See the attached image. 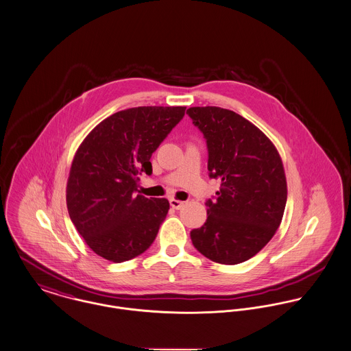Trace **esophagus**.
Listing matches in <instances>:
<instances>
[{"mask_svg": "<svg viewBox=\"0 0 351 351\" xmlns=\"http://www.w3.org/2000/svg\"><path fill=\"white\" fill-rule=\"evenodd\" d=\"M169 204H171V207L175 208V210H180V208L184 206V202L178 200V199H175V197H171V199H169Z\"/></svg>", "mask_w": 351, "mask_h": 351, "instance_id": "obj_1", "label": "esophagus"}]
</instances>
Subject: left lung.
Returning <instances> with one entry per match:
<instances>
[{
    "label": "left lung",
    "mask_w": 351,
    "mask_h": 351,
    "mask_svg": "<svg viewBox=\"0 0 351 351\" xmlns=\"http://www.w3.org/2000/svg\"><path fill=\"white\" fill-rule=\"evenodd\" d=\"M203 133L210 178L221 179L217 199L207 200L204 225L191 232L208 260L235 265L256 256L278 229L287 203V179L272 141L232 110L190 108Z\"/></svg>",
    "instance_id": "obj_1"
}]
</instances>
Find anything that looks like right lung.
<instances>
[{"instance_id": "add662e5", "label": "right lung", "mask_w": 351, "mask_h": 351, "mask_svg": "<svg viewBox=\"0 0 351 351\" xmlns=\"http://www.w3.org/2000/svg\"><path fill=\"white\" fill-rule=\"evenodd\" d=\"M184 112V106L121 110L79 145L67 180V208L88 247L105 260H132L155 241L169 202L137 194L138 175L152 173V154Z\"/></svg>"}]
</instances>
